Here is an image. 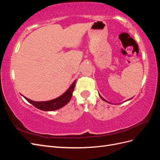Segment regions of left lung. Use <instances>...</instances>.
<instances>
[{"label":"left lung","instance_id":"1","mask_svg":"<svg viewBox=\"0 0 160 160\" xmlns=\"http://www.w3.org/2000/svg\"><path fill=\"white\" fill-rule=\"evenodd\" d=\"M99 96H100V98H101V99H103V101H106V102H108V101H106V100H105V99H103V98H102V97H101V95H99Z\"/></svg>","mask_w":160,"mask_h":160}]
</instances>
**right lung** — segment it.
<instances>
[{"mask_svg": "<svg viewBox=\"0 0 160 160\" xmlns=\"http://www.w3.org/2000/svg\"><path fill=\"white\" fill-rule=\"evenodd\" d=\"M75 82L76 80L72 83L70 88L64 94H62L61 96L55 99L47 101H34L25 98V97H24V98L26 99L27 101L38 109L42 111H54L59 109L69 102L72 98V92L74 91Z\"/></svg>", "mask_w": 160, "mask_h": 160, "instance_id": "right-lung-1", "label": "right lung"}]
</instances>
